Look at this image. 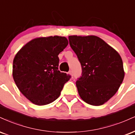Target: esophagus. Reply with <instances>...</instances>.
Returning a JSON list of instances; mask_svg holds the SVG:
<instances>
[{
	"label": "esophagus",
	"instance_id": "obj_1",
	"mask_svg": "<svg viewBox=\"0 0 135 135\" xmlns=\"http://www.w3.org/2000/svg\"><path fill=\"white\" fill-rule=\"evenodd\" d=\"M69 74H70V75H72H72H72V71H69Z\"/></svg>",
	"mask_w": 135,
	"mask_h": 135
}]
</instances>
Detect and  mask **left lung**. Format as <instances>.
Returning <instances> with one entry per match:
<instances>
[{
	"mask_svg": "<svg viewBox=\"0 0 135 135\" xmlns=\"http://www.w3.org/2000/svg\"><path fill=\"white\" fill-rule=\"evenodd\" d=\"M69 40L82 66V75L76 81L79 95L89 104L103 105L123 82L124 72L121 56L95 36H70Z\"/></svg>",
	"mask_w": 135,
	"mask_h": 135,
	"instance_id": "1",
	"label": "left lung"
}]
</instances>
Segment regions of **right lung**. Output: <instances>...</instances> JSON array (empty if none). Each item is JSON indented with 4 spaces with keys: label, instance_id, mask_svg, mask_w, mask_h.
Returning <instances> with one entry per match:
<instances>
[{
    "label": "right lung",
    "instance_id": "obj_1",
    "mask_svg": "<svg viewBox=\"0 0 135 135\" xmlns=\"http://www.w3.org/2000/svg\"><path fill=\"white\" fill-rule=\"evenodd\" d=\"M68 44L65 37L58 36L36 38L14 57V82L21 93L35 104L46 105L56 100L71 78L58 70V55Z\"/></svg>",
    "mask_w": 135,
    "mask_h": 135
}]
</instances>
